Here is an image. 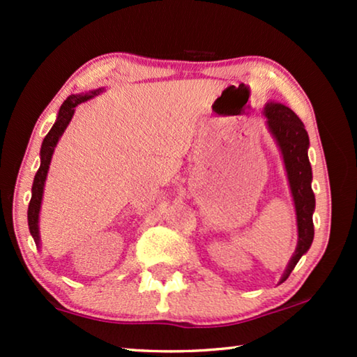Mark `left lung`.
Listing matches in <instances>:
<instances>
[{"instance_id":"1","label":"left lung","mask_w":357,"mask_h":357,"mask_svg":"<svg viewBox=\"0 0 357 357\" xmlns=\"http://www.w3.org/2000/svg\"><path fill=\"white\" fill-rule=\"evenodd\" d=\"M264 114L268 118L269 130L273 132L277 143L282 149L283 160L288 173L289 187L294 198L296 215H298V231L299 243L296 247L294 257L289 261L287 273L283 275L282 282L288 279L294 266L298 264L301 257L310 249L313 234V219L312 214L315 211V195L312 190V167L307 155L309 149V135L291 108L282 104L271 102L264 107Z\"/></svg>"}]
</instances>
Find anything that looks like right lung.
<instances>
[{
	"mask_svg": "<svg viewBox=\"0 0 357 357\" xmlns=\"http://www.w3.org/2000/svg\"><path fill=\"white\" fill-rule=\"evenodd\" d=\"M99 91H94L93 94H98ZM93 96L89 94H78V96H69L68 99L64 100V104L59 108L58 113V119L56 123L53 124V128L50 132L45 135L44 142H42V148H40V167L38 173L34 176V183H33V195L31 200H29V206H28V225H29V233L34 239L36 244H39V228H38V220H39V209H40V200H42V192H44V183L47 178V172H48V165H50L52 160V154L53 149H55L56 143L59 140V137L63 135L64 129L68 128L69 121L72 119V114L75 112V107L82 102L91 99Z\"/></svg>",
	"mask_w": 357,
	"mask_h": 357,
	"instance_id": "right-lung-1",
	"label": "right lung"
}]
</instances>
